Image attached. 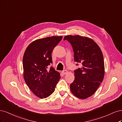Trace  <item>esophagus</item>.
<instances>
[{"mask_svg":"<svg viewBox=\"0 0 122 122\" xmlns=\"http://www.w3.org/2000/svg\"><path fill=\"white\" fill-rule=\"evenodd\" d=\"M67 73H68V71H67V70H64L63 71H62V73L63 74V75H65V74H67Z\"/></svg>","mask_w":122,"mask_h":122,"instance_id":"34e87169","label":"esophagus"}]
</instances>
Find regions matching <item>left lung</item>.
<instances>
[{
	"label": "left lung",
	"instance_id": "8db88e82",
	"mask_svg": "<svg viewBox=\"0 0 122 122\" xmlns=\"http://www.w3.org/2000/svg\"><path fill=\"white\" fill-rule=\"evenodd\" d=\"M64 40L71 45L74 61L82 65L81 68L74 70L70 90L76 97L86 99L95 93L103 81L105 68L102 53L96 43L88 37L66 35Z\"/></svg>",
	"mask_w": 122,
	"mask_h": 122
}]
</instances>
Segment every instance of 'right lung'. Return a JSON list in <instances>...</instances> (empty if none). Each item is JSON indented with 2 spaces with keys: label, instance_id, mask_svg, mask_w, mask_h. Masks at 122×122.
I'll return each instance as SVG.
<instances>
[{
  "label": "right lung",
  "instance_id": "right-lung-1",
  "mask_svg": "<svg viewBox=\"0 0 122 122\" xmlns=\"http://www.w3.org/2000/svg\"><path fill=\"white\" fill-rule=\"evenodd\" d=\"M62 36L47 37L35 40L27 47L23 58V76L29 89L42 99L55 91L60 78L59 72L48 66L52 63V53Z\"/></svg>",
  "mask_w": 122,
  "mask_h": 122
}]
</instances>
